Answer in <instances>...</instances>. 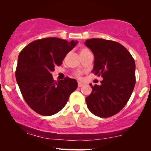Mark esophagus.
I'll return each mask as SVG.
<instances>
[{"label":"esophagus","mask_w":151,"mask_h":151,"mask_svg":"<svg viewBox=\"0 0 151 151\" xmlns=\"http://www.w3.org/2000/svg\"><path fill=\"white\" fill-rule=\"evenodd\" d=\"M83 85H84V84H83V83H81V82H78V86H79V87H81V86H82Z\"/></svg>","instance_id":"34e87169"}]
</instances>
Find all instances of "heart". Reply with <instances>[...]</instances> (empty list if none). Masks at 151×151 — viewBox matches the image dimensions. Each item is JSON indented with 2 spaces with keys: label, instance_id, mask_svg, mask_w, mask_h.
I'll use <instances>...</instances> for the list:
<instances>
[{
  "label": "heart",
  "instance_id": "heart-1",
  "mask_svg": "<svg viewBox=\"0 0 151 151\" xmlns=\"http://www.w3.org/2000/svg\"><path fill=\"white\" fill-rule=\"evenodd\" d=\"M90 52L89 50L87 49V48H82V49H81L80 50V55H84V54H85L86 52ZM81 74H82V72H80V71H75V72H74V75L77 78H80Z\"/></svg>",
  "mask_w": 151,
  "mask_h": 151
}]
</instances>
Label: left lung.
<instances>
[{
	"instance_id": "1",
	"label": "left lung",
	"mask_w": 151,
	"mask_h": 151,
	"mask_svg": "<svg viewBox=\"0 0 151 151\" xmlns=\"http://www.w3.org/2000/svg\"><path fill=\"white\" fill-rule=\"evenodd\" d=\"M85 45L94 55L92 72L103 80L101 85L90 86L92 91L86 98L91 113L107 118L125 106L136 84L134 59L120 43L101 38L86 40Z\"/></svg>"
}]
</instances>
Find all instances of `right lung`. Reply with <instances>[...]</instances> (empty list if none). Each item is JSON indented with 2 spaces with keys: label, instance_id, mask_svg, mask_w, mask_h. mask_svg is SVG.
<instances>
[{
  "label": "right lung",
  "instance_id": "1",
  "mask_svg": "<svg viewBox=\"0 0 151 151\" xmlns=\"http://www.w3.org/2000/svg\"><path fill=\"white\" fill-rule=\"evenodd\" d=\"M77 42L58 37L42 38L27 45L19 54L16 81L22 97L36 113L42 116L58 113L77 88L74 79L67 77L55 81L51 73L62 65Z\"/></svg>",
  "mask_w": 151,
  "mask_h": 151
}]
</instances>
